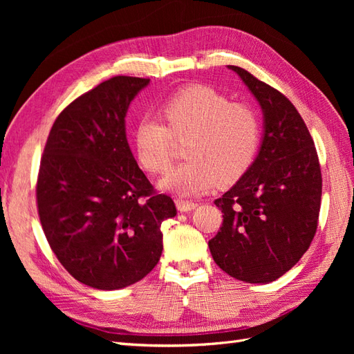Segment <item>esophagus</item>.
Here are the masks:
<instances>
[{
	"instance_id": "obj_1",
	"label": "esophagus",
	"mask_w": 354,
	"mask_h": 354,
	"mask_svg": "<svg viewBox=\"0 0 354 354\" xmlns=\"http://www.w3.org/2000/svg\"><path fill=\"white\" fill-rule=\"evenodd\" d=\"M176 207L178 211L181 212H189V211H194L198 205L195 202H190V201H185V199H177L176 201Z\"/></svg>"
}]
</instances>
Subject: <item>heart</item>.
<instances>
[{
  "mask_svg": "<svg viewBox=\"0 0 354 354\" xmlns=\"http://www.w3.org/2000/svg\"><path fill=\"white\" fill-rule=\"evenodd\" d=\"M168 125L145 115L134 128L137 160L151 173H165L171 165L174 137L189 138V162L174 168L159 187L180 196L205 194L217 181L239 178L259 151L261 122L248 104L232 103L205 85H195L173 95L162 106Z\"/></svg>",
  "mask_w": 354,
  "mask_h": 354,
  "instance_id": "1",
  "label": "heart"
}]
</instances>
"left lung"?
Masks as SVG:
<instances>
[{"mask_svg": "<svg viewBox=\"0 0 354 354\" xmlns=\"http://www.w3.org/2000/svg\"><path fill=\"white\" fill-rule=\"evenodd\" d=\"M263 112L259 155L216 205L223 226L208 242L214 261L234 279L269 283L299 261L317 229L322 174L313 138L282 93L239 66H227Z\"/></svg>", "mask_w": 354, "mask_h": 354, "instance_id": "obj_1", "label": "left lung"}]
</instances>
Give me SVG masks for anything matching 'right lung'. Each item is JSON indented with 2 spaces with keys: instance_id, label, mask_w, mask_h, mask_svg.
Wrapping results in <instances>:
<instances>
[{
  "instance_id": "1",
  "label": "right lung",
  "mask_w": 354,
  "mask_h": 354,
  "mask_svg": "<svg viewBox=\"0 0 354 354\" xmlns=\"http://www.w3.org/2000/svg\"><path fill=\"white\" fill-rule=\"evenodd\" d=\"M151 80L113 77L82 94L51 127L37 183L42 230L81 283L113 291L158 264L160 224L177 214L153 194L127 140L125 116Z\"/></svg>"
}]
</instances>
